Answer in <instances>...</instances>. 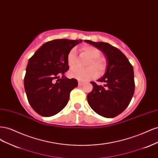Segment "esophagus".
Returning a JSON list of instances; mask_svg holds the SVG:
<instances>
[{
  "label": "esophagus",
  "mask_w": 158,
  "mask_h": 158,
  "mask_svg": "<svg viewBox=\"0 0 158 158\" xmlns=\"http://www.w3.org/2000/svg\"><path fill=\"white\" fill-rule=\"evenodd\" d=\"M83 84H84V82H82V81H78V85H79V86H82Z\"/></svg>",
  "instance_id": "obj_1"
}]
</instances>
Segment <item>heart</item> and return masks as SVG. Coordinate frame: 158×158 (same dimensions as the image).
I'll list each match as a JSON object with an SVG mask.
<instances>
[{"mask_svg":"<svg viewBox=\"0 0 158 158\" xmlns=\"http://www.w3.org/2000/svg\"><path fill=\"white\" fill-rule=\"evenodd\" d=\"M82 51L90 57L86 69L74 67L69 71V76L81 81H87L95 78L98 74H103L106 69V63L102 57L100 56L101 51L92 45H85L82 47ZM67 63L70 67L76 64V51L72 49L67 56Z\"/></svg>","mask_w":158,"mask_h":158,"instance_id":"1","label":"heart"}]
</instances>
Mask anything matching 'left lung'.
<instances>
[{
	"label": "left lung",
	"mask_w": 158,
	"mask_h": 158,
	"mask_svg": "<svg viewBox=\"0 0 158 158\" xmlns=\"http://www.w3.org/2000/svg\"><path fill=\"white\" fill-rule=\"evenodd\" d=\"M84 41L101 51L107 60L106 73L98 80L103 85L90 82L93 89L87 95L89 106L103 117H116L128 107L135 92L132 66L120 50L107 43Z\"/></svg>",
	"instance_id": "left-lung-1"
}]
</instances>
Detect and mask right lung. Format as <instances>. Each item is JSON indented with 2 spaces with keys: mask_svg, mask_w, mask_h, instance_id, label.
I'll return each instance as SVG.
<instances>
[{
  "mask_svg": "<svg viewBox=\"0 0 158 158\" xmlns=\"http://www.w3.org/2000/svg\"><path fill=\"white\" fill-rule=\"evenodd\" d=\"M81 42L66 39L48 41L28 60L24 88L30 106L40 115L51 117L59 113L67 105L71 91L77 87L78 81L64 74L69 69V51Z\"/></svg>",
  "mask_w": 158,
  "mask_h": 158,
  "instance_id": "right-lung-1",
  "label": "right lung"
}]
</instances>
